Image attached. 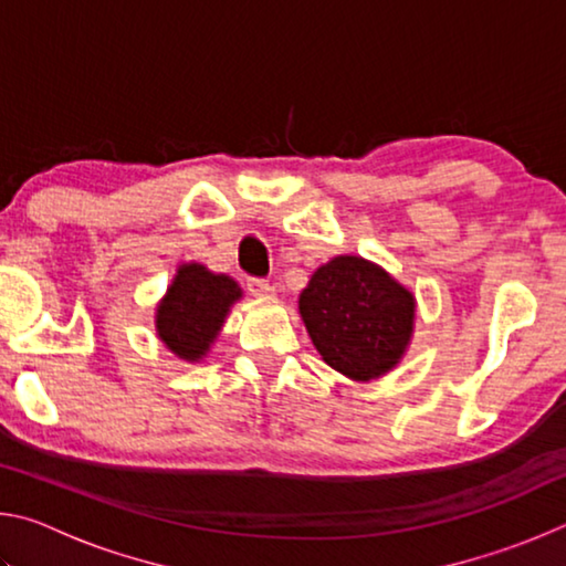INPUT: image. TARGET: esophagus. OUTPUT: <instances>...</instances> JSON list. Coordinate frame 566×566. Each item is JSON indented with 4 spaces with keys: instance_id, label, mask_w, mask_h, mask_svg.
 <instances>
[{
    "instance_id": "esophagus-1",
    "label": "esophagus",
    "mask_w": 566,
    "mask_h": 566,
    "mask_svg": "<svg viewBox=\"0 0 566 566\" xmlns=\"http://www.w3.org/2000/svg\"><path fill=\"white\" fill-rule=\"evenodd\" d=\"M247 290H249V294H254V296H262V300H270V296H274V286L266 282V280H249L247 282Z\"/></svg>"
}]
</instances>
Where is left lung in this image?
I'll use <instances>...</instances> for the list:
<instances>
[{
  "mask_svg": "<svg viewBox=\"0 0 566 566\" xmlns=\"http://www.w3.org/2000/svg\"><path fill=\"white\" fill-rule=\"evenodd\" d=\"M415 294L379 264L342 254L300 294V314L322 359L354 381L385 377L415 332Z\"/></svg>",
  "mask_w": 566,
  "mask_h": 566,
  "instance_id": "left-lung-1",
  "label": "left lung"
}]
</instances>
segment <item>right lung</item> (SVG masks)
Here are the masks:
<instances>
[{"instance_id":"right-lung-1","label":"right lung","mask_w":566,"mask_h":566,"mask_svg":"<svg viewBox=\"0 0 566 566\" xmlns=\"http://www.w3.org/2000/svg\"><path fill=\"white\" fill-rule=\"evenodd\" d=\"M242 300L239 284L205 264H179L167 294L157 304V334L185 361H199L222 332L232 304Z\"/></svg>"}]
</instances>
